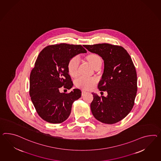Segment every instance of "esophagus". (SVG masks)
<instances>
[{
	"instance_id": "1",
	"label": "esophagus",
	"mask_w": 161,
	"mask_h": 161,
	"mask_svg": "<svg viewBox=\"0 0 161 161\" xmlns=\"http://www.w3.org/2000/svg\"><path fill=\"white\" fill-rule=\"evenodd\" d=\"M86 91H85V90H82V95H85V93H86Z\"/></svg>"
}]
</instances>
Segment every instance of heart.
<instances>
[{"label": "heart", "instance_id": "1", "mask_svg": "<svg viewBox=\"0 0 161 161\" xmlns=\"http://www.w3.org/2000/svg\"><path fill=\"white\" fill-rule=\"evenodd\" d=\"M87 59L94 68L101 66L102 64V58L96 54H89ZM80 63V58L79 56H75L71 58L68 64V73L71 76H75L78 73L79 65ZM97 82V79L94 77H87L80 76L75 80V84L77 86L84 89H90L95 86Z\"/></svg>", "mask_w": 161, "mask_h": 161}]
</instances>
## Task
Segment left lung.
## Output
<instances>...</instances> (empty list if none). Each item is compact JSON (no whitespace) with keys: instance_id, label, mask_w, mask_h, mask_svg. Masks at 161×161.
<instances>
[{"instance_id":"obj_1","label":"left lung","mask_w":161,"mask_h":161,"mask_svg":"<svg viewBox=\"0 0 161 161\" xmlns=\"http://www.w3.org/2000/svg\"><path fill=\"white\" fill-rule=\"evenodd\" d=\"M104 61V70L98 84L100 91L107 96H99L92 93V113L96 119L105 124L116 123L132 110L137 92L135 66L127 51L120 46L109 44L83 45Z\"/></svg>"}]
</instances>
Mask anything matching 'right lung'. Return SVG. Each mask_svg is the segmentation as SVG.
<instances>
[{"instance_id":"right-lung-1","label":"right lung","mask_w":161,"mask_h":161,"mask_svg":"<svg viewBox=\"0 0 161 161\" xmlns=\"http://www.w3.org/2000/svg\"><path fill=\"white\" fill-rule=\"evenodd\" d=\"M86 53L80 45L60 44L46 47L40 52L30 76V95L38 114L46 121L61 123L70 115L72 104L82 92L74 89L69 93H60L59 88L73 86L68 70L70 59Z\"/></svg>"}]
</instances>
